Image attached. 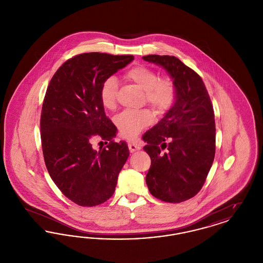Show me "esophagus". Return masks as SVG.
Wrapping results in <instances>:
<instances>
[{"instance_id": "34e87169", "label": "esophagus", "mask_w": 263, "mask_h": 263, "mask_svg": "<svg viewBox=\"0 0 263 263\" xmlns=\"http://www.w3.org/2000/svg\"><path fill=\"white\" fill-rule=\"evenodd\" d=\"M128 148H129V151H130L131 153H134V152H136V151H139L141 149L140 145L137 144V143H129V144H128Z\"/></svg>"}]
</instances>
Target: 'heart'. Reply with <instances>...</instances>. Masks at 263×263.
Masks as SVG:
<instances>
[{
    "label": "heart",
    "instance_id": "1",
    "mask_svg": "<svg viewBox=\"0 0 263 263\" xmlns=\"http://www.w3.org/2000/svg\"><path fill=\"white\" fill-rule=\"evenodd\" d=\"M125 79L145 92V100L156 110L164 112L175 103L176 87L170 77H159V74L147 66H136L128 70ZM118 82L115 77H108L102 83L100 90L101 104L106 109H114L117 104ZM153 121L150 109L125 110L115 118V124L120 135L125 139H133Z\"/></svg>",
    "mask_w": 263,
    "mask_h": 263
}]
</instances>
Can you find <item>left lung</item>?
I'll return each instance as SVG.
<instances>
[{"label":"left lung","instance_id":"obj_1","mask_svg":"<svg viewBox=\"0 0 263 263\" xmlns=\"http://www.w3.org/2000/svg\"><path fill=\"white\" fill-rule=\"evenodd\" d=\"M143 59L163 67L177 91L172 108L143 135L148 144L143 149L151 158L146 183L160 200L183 202L200 191L215 158L212 102L200 76L178 58L147 55Z\"/></svg>","mask_w":263,"mask_h":263}]
</instances>
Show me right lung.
I'll list each match as a JSON object with an SVG mask.
<instances>
[{"label":"right lung","instance_id":"obj_1","mask_svg":"<svg viewBox=\"0 0 263 263\" xmlns=\"http://www.w3.org/2000/svg\"><path fill=\"white\" fill-rule=\"evenodd\" d=\"M134 60L132 55L89 52L67 60L52 77L40 117L44 162L63 194L83 207L108 200L129 157L124 141L100 99L105 79ZM95 138L108 146L95 151Z\"/></svg>","mask_w":263,"mask_h":263}]
</instances>
